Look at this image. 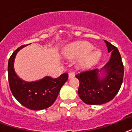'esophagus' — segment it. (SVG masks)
<instances>
[{"label":"esophagus","mask_w":132,"mask_h":132,"mask_svg":"<svg viewBox=\"0 0 132 132\" xmlns=\"http://www.w3.org/2000/svg\"><path fill=\"white\" fill-rule=\"evenodd\" d=\"M75 77V73L73 72H70L68 73V79L72 78Z\"/></svg>","instance_id":"34e87169"}]
</instances>
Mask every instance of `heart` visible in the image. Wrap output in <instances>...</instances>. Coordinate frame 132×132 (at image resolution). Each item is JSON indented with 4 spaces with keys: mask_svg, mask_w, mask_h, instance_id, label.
I'll return each instance as SVG.
<instances>
[{
    "mask_svg": "<svg viewBox=\"0 0 132 132\" xmlns=\"http://www.w3.org/2000/svg\"><path fill=\"white\" fill-rule=\"evenodd\" d=\"M94 46L86 41H79L68 44L64 48V56L68 60L82 58L77 64L79 69L85 70L94 66L100 62L102 53L94 50Z\"/></svg>",
    "mask_w": 132,
    "mask_h": 132,
    "instance_id": "obj_1",
    "label": "heart"
}]
</instances>
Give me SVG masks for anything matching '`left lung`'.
Wrapping results in <instances>:
<instances>
[{"label": "left lung", "instance_id": "1", "mask_svg": "<svg viewBox=\"0 0 132 132\" xmlns=\"http://www.w3.org/2000/svg\"><path fill=\"white\" fill-rule=\"evenodd\" d=\"M104 42L111 53L108 63L100 70H88L75 76L79 81V96L88 105H101L112 100L123 83L124 68L120 53L116 46Z\"/></svg>", "mask_w": 132, "mask_h": 132}]
</instances>
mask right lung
<instances>
[{"instance_id":"add662e5","label":"right lung","mask_w":132,"mask_h":132,"mask_svg":"<svg viewBox=\"0 0 132 132\" xmlns=\"http://www.w3.org/2000/svg\"><path fill=\"white\" fill-rule=\"evenodd\" d=\"M24 46L26 45L18 48L8 62L10 90L16 100L27 108L32 110L46 109L55 101L60 89L68 80V74L64 73L55 79L46 76L42 79L31 82L22 80L15 73L14 60L18 52Z\"/></svg>"}]
</instances>
